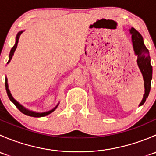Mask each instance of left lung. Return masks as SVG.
<instances>
[{"label":"left lung","mask_w":156,"mask_h":156,"mask_svg":"<svg viewBox=\"0 0 156 156\" xmlns=\"http://www.w3.org/2000/svg\"><path fill=\"white\" fill-rule=\"evenodd\" d=\"M132 34V41H133V50L135 54L137 56V64L143 74L145 86V94L144 96L142 102L140 106H142L145 103L148 97L151 88V80L152 75V67L150 63V56L148 49L146 48L144 43L142 35L136 31L134 28L130 30Z\"/></svg>","instance_id":"1"}]
</instances>
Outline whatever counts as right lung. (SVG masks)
Returning a JSON list of instances; mask_svg holds the SVG:
<instances>
[{
    "label": "right lung",
    "mask_w": 156,
    "mask_h": 156,
    "mask_svg": "<svg viewBox=\"0 0 156 156\" xmlns=\"http://www.w3.org/2000/svg\"><path fill=\"white\" fill-rule=\"evenodd\" d=\"M22 33H23V31H20V32H19L18 34H17L16 40V43H15V44H14V46L12 48V49H11L10 55H9V57H10V59H9V61H8V62H7V63H9V62H10L11 58H12V55H13V53H14V52H15L16 49L17 44H18L19 39H20V35H21ZM5 87H6V90H7V95H8L9 99H10V101H12V103H13L14 104H15V106H16L17 108H18V109L20 110V111L21 112H23V114L26 115L31 116V117H37H37H44V116H46V115H48L50 114V113H51V112H53L54 111L55 109H56V108L57 107V106H56L54 108H53V109L50 110V111L45 112H41V113L34 112L29 111V110H28V109H26V108H25L23 106H21V105H20V103H19L18 102L16 101V100H14L13 97H12V95H11L10 90H9V89H8V84H7V78H6Z\"/></svg>",
    "instance_id": "right-lung-1"
}]
</instances>
